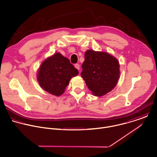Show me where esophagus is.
<instances>
[{
    "mask_svg": "<svg viewBox=\"0 0 157 157\" xmlns=\"http://www.w3.org/2000/svg\"><path fill=\"white\" fill-rule=\"evenodd\" d=\"M74 66H75V67L77 70L79 71V69H80V65H79L78 64H75Z\"/></svg>",
    "mask_w": 157,
    "mask_h": 157,
    "instance_id": "esophagus-1",
    "label": "esophagus"
}]
</instances>
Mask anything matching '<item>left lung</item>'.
<instances>
[{"label": "left lung", "instance_id": "left-lung-1", "mask_svg": "<svg viewBox=\"0 0 157 157\" xmlns=\"http://www.w3.org/2000/svg\"><path fill=\"white\" fill-rule=\"evenodd\" d=\"M82 67V77L96 96H102L111 91L120 77L118 61L107 52L87 50Z\"/></svg>", "mask_w": 157, "mask_h": 157}]
</instances>
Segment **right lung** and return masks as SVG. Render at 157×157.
Listing matches in <instances>:
<instances>
[{
	"label": "right lung",
	"instance_id": "1",
	"mask_svg": "<svg viewBox=\"0 0 157 157\" xmlns=\"http://www.w3.org/2000/svg\"><path fill=\"white\" fill-rule=\"evenodd\" d=\"M78 74L70 61L59 53L47 58L40 65L37 78L40 86L49 93L59 96L72 77Z\"/></svg>",
	"mask_w": 157,
	"mask_h": 157
}]
</instances>
